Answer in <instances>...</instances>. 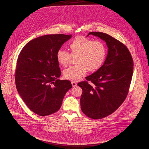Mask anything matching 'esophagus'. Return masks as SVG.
<instances>
[{
	"label": "esophagus",
	"mask_w": 149,
	"mask_h": 149,
	"mask_svg": "<svg viewBox=\"0 0 149 149\" xmlns=\"http://www.w3.org/2000/svg\"><path fill=\"white\" fill-rule=\"evenodd\" d=\"M71 83H72V86H73V87H75V86H77V83H76L75 81H72L71 82Z\"/></svg>",
	"instance_id": "1"
}]
</instances>
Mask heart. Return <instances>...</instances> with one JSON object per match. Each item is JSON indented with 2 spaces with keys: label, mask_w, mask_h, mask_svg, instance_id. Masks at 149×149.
I'll use <instances>...</instances> for the list:
<instances>
[{
  "label": "heart",
  "mask_w": 149,
  "mask_h": 149,
  "mask_svg": "<svg viewBox=\"0 0 149 149\" xmlns=\"http://www.w3.org/2000/svg\"><path fill=\"white\" fill-rule=\"evenodd\" d=\"M70 53L60 49L57 52L58 63L65 66L69 63L72 56L75 57L77 65L70 66L64 70L66 79L77 81L87 72L95 71L104 63L107 55L106 47L100 41H93L83 36H77L69 45Z\"/></svg>",
  "instance_id": "heart-1"
}]
</instances>
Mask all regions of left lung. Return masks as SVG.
Wrapping results in <instances>:
<instances>
[{"label": "left lung", "instance_id": "obj_1", "mask_svg": "<svg viewBox=\"0 0 149 149\" xmlns=\"http://www.w3.org/2000/svg\"><path fill=\"white\" fill-rule=\"evenodd\" d=\"M98 37L108 48L103 65L85 77L88 81L77 85L83 89L80 105L83 112L93 119L104 118L115 112L123 103L132 79L134 63L127 47L122 43L101 32H90L87 36Z\"/></svg>", "mask_w": 149, "mask_h": 149}]
</instances>
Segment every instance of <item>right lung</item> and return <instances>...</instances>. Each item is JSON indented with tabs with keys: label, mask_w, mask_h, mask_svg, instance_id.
Masks as SVG:
<instances>
[{
	"label": "right lung",
	"mask_w": 149,
	"mask_h": 149,
	"mask_svg": "<svg viewBox=\"0 0 149 149\" xmlns=\"http://www.w3.org/2000/svg\"><path fill=\"white\" fill-rule=\"evenodd\" d=\"M72 35H45L31 40L22 49L17 63L15 81L23 101L33 112L47 116L61 106L72 85L60 80L57 52Z\"/></svg>",
	"instance_id": "right-lung-1"
}]
</instances>
